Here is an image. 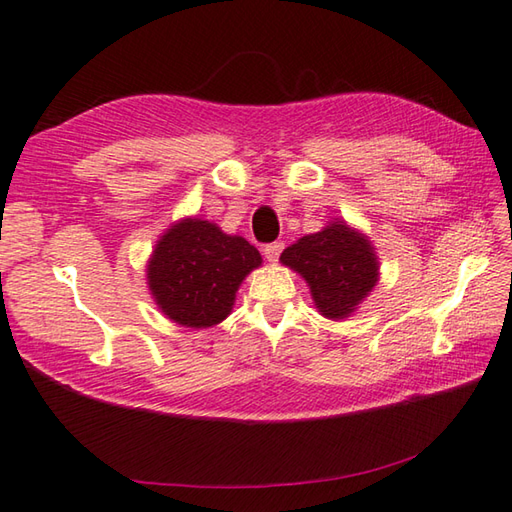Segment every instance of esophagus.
<instances>
[{
  "label": "esophagus",
  "instance_id": "1",
  "mask_svg": "<svg viewBox=\"0 0 512 512\" xmlns=\"http://www.w3.org/2000/svg\"><path fill=\"white\" fill-rule=\"evenodd\" d=\"M282 250H284V244H282V242L266 244V246H264V257L268 259V262H277L279 255H282Z\"/></svg>",
  "mask_w": 512,
  "mask_h": 512
}]
</instances>
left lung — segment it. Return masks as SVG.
<instances>
[{
    "label": "left lung",
    "mask_w": 512,
    "mask_h": 512,
    "mask_svg": "<svg viewBox=\"0 0 512 512\" xmlns=\"http://www.w3.org/2000/svg\"><path fill=\"white\" fill-rule=\"evenodd\" d=\"M279 259L306 279L319 313L330 319L348 317L377 284L370 242L344 222L302 237Z\"/></svg>",
    "instance_id": "left-lung-1"
}]
</instances>
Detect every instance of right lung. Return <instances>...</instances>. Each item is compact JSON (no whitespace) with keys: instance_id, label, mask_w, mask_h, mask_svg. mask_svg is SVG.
Listing matches in <instances>:
<instances>
[{"instance_id":"obj_1","label":"right lung","mask_w":512,"mask_h":512,"mask_svg":"<svg viewBox=\"0 0 512 512\" xmlns=\"http://www.w3.org/2000/svg\"><path fill=\"white\" fill-rule=\"evenodd\" d=\"M259 264L262 255L244 237H230L202 219H184L157 242L148 286L173 322L208 328L228 317L239 284Z\"/></svg>"}]
</instances>
